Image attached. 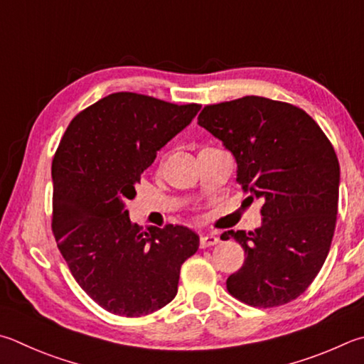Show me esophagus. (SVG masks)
<instances>
[{"label": "esophagus", "mask_w": 364, "mask_h": 364, "mask_svg": "<svg viewBox=\"0 0 364 364\" xmlns=\"http://www.w3.org/2000/svg\"><path fill=\"white\" fill-rule=\"evenodd\" d=\"M220 242L216 235L213 234H205L200 237V248H208V247H213L216 243Z\"/></svg>", "instance_id": "34e87169"}]
</instances>
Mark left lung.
I'll list each match as a JSON object with an SVG mask.
<instances>
[{
    "mask_svg": "<svg viewBox=\"0 0 364 364\" xmlns=\"http://www.w3.org/2000/svg\"><path fill=\"white\" fill-rule=\"evenodd\" d=\"M197 124L221 140L237 162V181L262 199L261 228L228 230L245 262L228 291L253 307H277L309 288L331 247L339 202V161L306 111L248 95L207 105Z\"/></svg>",
    "mask_w": 364,
    "mask_h": 364,
    "instance_id": "obj_1",
    "label": "left lung"
}]
</instances>
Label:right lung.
I'll list each match as a JSON object with an SVG mask.
<instances>
[{
    "mask_svg": "<svg viewBox=\"0 0 364 364\" xmlns=\"http://www.w3.org/2000/svg\"><path fill=\"white\" fill-rule=\"evenodd\" d=\"M199 109L116 92L73 119L55 151L52 232L79 287L111 314L135 318L167 306L199 248L194 230H143L125 210L157 151Z\"/></svg>",
    "mask_w": 364,
    "mask_h": 364,
    "instance_id": "right-lung-1",
    "label": "right lung"
}]
</instances>
